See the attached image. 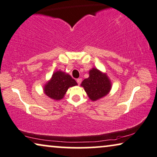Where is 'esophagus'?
Wrapping results in <instances>:
<instances>
[{
  "label": "esophagus",
  "mask_w": 157,
  "mask_h": 157,
  "mask_svg": "<svg viewBox=\"0 0 157 157\" xmlns=\"http://www.w3.org/2000/svg\"><path fill=\"white\" fill-rule=\"evenodd\" d=\"M77 84H78V85H80V83L82 82V79H81V78H78V79H77Z\"/></svg>",
  "instance_id": "obj_1"
}]
</instances>
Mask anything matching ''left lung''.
Wrapping results in <instances>:
<instances>
[{
    "mask_svg": "<svg viewBox=\"0 0 157 157\" xmlns=\"http://www.w3.org/2000/svg\"><path fill=\"white\" fill-rule=\"evenodd\" d=\"M81 86L84 88L90 99L92 101H96L110 93L112 82L106 73L93 67L89 71L88 78L82 81Z\"/></svg>",
    "mask_w": 157,
    "mask_h": 157,
    "instance_id": "obj_1",
    "label": "left lung"
}]
</instances>
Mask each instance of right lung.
Returning <instances> with one entry per match:
<instances>
[{
  "instance_id": "1",
  "label": "right lung",
  "mask_w": 157,
  "mask_h": 157,
  "mask_svg": "<svg viewBox=\"0 0 157 157\" xmlns=\"http://www.w3.org/2000/svg\"><path fill=\"white\" fill-rule=\"evenodd\" d=\"M77 85L74 79L67 73L57 70L54 72L51 79L44 86V93L49 98L60 100L64 97L67 90L71 87Z\"/></svg>"
}]
</instances>
